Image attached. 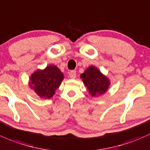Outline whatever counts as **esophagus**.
Listing matches in <instances>:
<instances>
[{
  "label": "esophagus",
  "mask_w": 150,
  "mask_h": 150,
  "mask_svg": "<svg viewBox=\"0 0 150 150\" xmlns=\"http://www.w3.org/2000/svg\"><path fill=\"white\" fill-rule=\"evenodd\" d=\"M76 76V74L75 71H71L69 73V77L71 79H74Z\"/></svg>",
  "instance_id": "1"
}]
</instances>
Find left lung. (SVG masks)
I'll return each instance as SVG.
<instances>
[{
	"instance_id": "obj_1",
	"label": "left lung",
	"mask_w": 150,
	"mask_h": 150,
	"mask_svg": "<svg viewBox=\"0 0 150 150\" xmlns=\"http://www.w3.org/2000/svg\"><path fill=\"white\" fill-rule=\"evenodd\" d=\"M80 77L89 95L94 98L104 95L110 86L109 79L94 66H89Z\"/></svg>"
}]
</instances>
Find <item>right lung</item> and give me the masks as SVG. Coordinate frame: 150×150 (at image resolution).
<instances>
[{"label": "right lung", "mask_w": 150, "mask_h": 150, "mask_svg": "<svg viewBox=\"0 0 150 150\" xmlns=\"http://www.w3.org/2000/svg\"><path fill=\"white\" fill-rule=\"evenodd\" d=\"M64 79V74L55 65L38 69L29 77V86L40 98L50 99L59 88Z\"/></svg>", "instance_id": "right-lung-1"}]
</instances>
